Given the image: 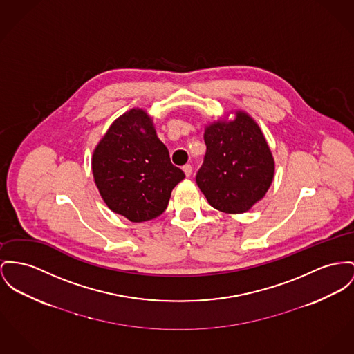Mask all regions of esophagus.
Returning <instances> with one entry per match:
<instances>
[{
    "mask_svg": "<svg viewBox=\"0 0 354 354\" xmlns=\"http://www.w3.org/2000/svg\"><path fill=\"white\" fill-rule=\"evenodd\" d=\"M183 170H184V173H185L187 177H189V176L192 174V166L190 165L183 166Z\"/></svg>",
    "mask_w": 354,
    "mask_h": 354,
    "instance_id": "34e87169",
    "label": "esophagus"
}]
</instances>
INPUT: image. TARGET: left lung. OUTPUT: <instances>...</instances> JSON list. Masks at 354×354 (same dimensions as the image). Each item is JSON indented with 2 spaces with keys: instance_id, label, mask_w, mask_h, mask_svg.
Wrapping results in <instances>:
<instances>
[{
  "instance_id": "left-lung-1",
  "label": "left lung",
  "mask_w": 354,
  "mask_h": 354,
  "mask_svg": "<svg viewBox=\"0 0 354 354\" xmlns=\"http://www.w3.org/2000/svg\"><path fill=\"white\" fill-rule=\"evenodd\" d=\"M205 124L207 154L196 183L220 212L244 213L272 184L275 161L259 124L243 110Z\"/></svg>"
}]
</instances>
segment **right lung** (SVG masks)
<instances>
[{"label": "right lung", "instance_id": "obj_1", "mask_svg": "<svg viewBox=\"0 0 354 354\" xmlns=\"http://www.w3.org/2000/svg\"><path fill=\"white\" fill-rule=\"evenodd\" d=\"M91 169L104 204L131 223L162 214L171 190L185 177L170 162L153 118L140 107L111 123L95 146Z\"/></svg>", "mask_w": 354, "mask_h": 354}]
</instances>
